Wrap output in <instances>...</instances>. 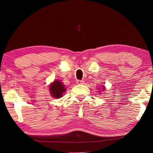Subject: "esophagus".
I'll list each match as a JSON object with an SVG mask.
<instances>
[{"mask_svg": "<svg viewBox=\"0 0 153 153\" xmlns=\"http://www.w3.org/2000/svg\"><path fill=\"white\" fill-rule=\"evenodd\" d=\"M76 83L78 85H82V84H83V83H84V81H83V80H78L76 81Z\"/></svg>", "mask_w": 153, "mask_h": 153, "instance_id": "34e87169", "label": "esophagus"}]
</instances>
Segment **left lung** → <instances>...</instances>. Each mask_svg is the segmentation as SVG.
Listing matches in <instances>:
<instances>
[{
  "label": "left lung",
  "mask_w": 153,
  "mask_h": 153,
  "mask_svg": "<svg viewBox=\"0 0 153 153\" xmlns=\"http://www.w3.org/2000/svg\"><path fill=\"white\" fill-rule=\"evenodd\" d=\"M103 88H102V89H104V86H102Z\"/></svg>",
  "instance_id": "1"
}]
</instances>
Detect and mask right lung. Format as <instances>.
Returning a JSON list of instances; mask_svg holds the SVG:
<instances>
[{
  "label": "right lung",
  "instance_id": "right-lung-1",
  "mask_svg": "<svg viewBox=\"0 0 153 153\" xmlns=\"http://www.w3.org/2000/svg\"><path fill=\"white\" fill-rule=\"evenodd\" d=\"M49 91L51 95L54 98H60L62 96V94L66 91L65 85L60 81L56 80L50 85Z\"/></svg>",
  "mask_w": 153,
  "mask_h": 153
}]
</instances>
